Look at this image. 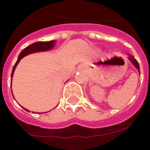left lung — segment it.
<instances>
[{"label":"left lung","mask_w":150,"mask_h":150,"mask_svg":"<svg viewBox=\"0 0 150 150\" xmlns=\"http://www.w3.org/2000/svg\"><path fill=\"white\" fill-rule=\"evenodd\" d=\"M128 60L132 62V64H133V65L137 69V71H138L139 74H140V66H139V63L137 62V61L136 60V59L134 58V56H132L131 54H128Z\"/></svg>","instance_id":"8db88e82"}]
</instances>
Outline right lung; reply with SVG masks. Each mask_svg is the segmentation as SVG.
<instances>
[{
    "label": "right lung",
    "instance_id": "add662e5",
    "mask_svg": "<svg viewBox=\"0 0 150 150\" xmlns=\"http://www.w3.org/2000/svg\"><path fill=\"white\" fill-rule=\"evenodd\" d=\"M55 43H56V40H51V41H47V42H43V41H40V42H37V43H34L31 45H29L28 46H27L25 50H22L20 52L19 55L18 57V59H17L15 65L13 66V71H12L11 74V77L13 78V74H14V71H15V69L16 67V66L18 65V62H20L21 59L22 58H24L26 55H29V54L31 53H35V52H45V51H48V50H52L55 46ZM12 79H11V86H12ZM12 94H13V91H12ZM14 98V97H13ZM24 108V107H23ZM26 111L28 112V110L25 109ZM40 113V112H39ZM44 113V112H43Z\"/></svg>",
    "mask_w": 150,
    "mask_h": 150
}]
</instances>
